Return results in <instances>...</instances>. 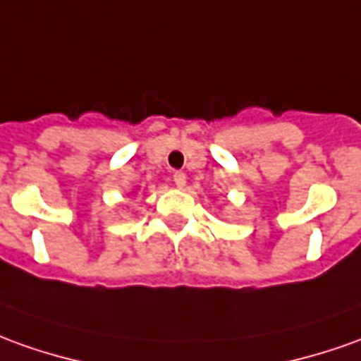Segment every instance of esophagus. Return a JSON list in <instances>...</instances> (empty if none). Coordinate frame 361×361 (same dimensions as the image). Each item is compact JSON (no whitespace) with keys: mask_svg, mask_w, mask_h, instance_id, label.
Returning <instances> with one entry per match:
<instances>
[{"mask_svg":"<svg viewBox=\"0 0 361 361\" xmlns=\"http://www.w3.org/2000/svg\"><path fill=\"white\" fill-rule=\"evenodd\" d=\"M173 183H175L178 188H183V186L186 185V175H185V173H183V171H175V173H173Z\"/></svg>","mask_w":361,"mask_h":361,"instance_id":"obj_1","label":"esophagus"}]
</instances>
